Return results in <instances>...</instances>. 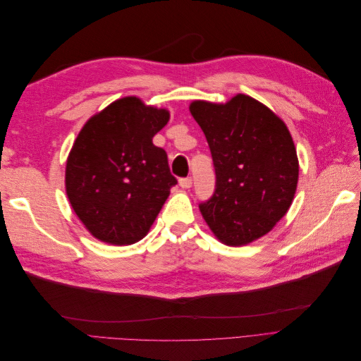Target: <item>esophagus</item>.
Wrapping results in <instances>:
<instances>
[{"mask_svg":"<svg viewBox=\"0 0 361 361\" xmlns=\"http://www.w3.org/2000/svg\"><path fill=\"white\" fill-rule=\"evenodd\" d=\"M191 185H192V179L191 178H183V179L179 180V187L183 188V190L191 188Z\"/></svg>","mask_w":361,"mask_h":361,"instance_id":"34e87169","label":"esophagus"}]
</instances>
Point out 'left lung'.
<instances>
[{
	"label": "left lung",
	"mask_w": 361,
	"mask_h": 361,
	"mask_svg": "<svg viewBox=\"0 0 361 361\" xmlns=\"http://www.w3.org/2000/svg\"><path fill=\"white\" fill-rule=\"evenodd\" d=\"M190 113L211 149L216 182L200 212L218 241L241 247L286 215L298 183V157L286 123L239 93L226 104L192 101Z\"/></svg>",
	"instance_id": "1"
}]
</instances>
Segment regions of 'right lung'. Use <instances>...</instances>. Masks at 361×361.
Returning <instances> with one entry per match:
<instances>
[{"instance_id": "obj_1", "label": "right lung", "mask_w": 361, "mask_h": 361, "mask_svg": "<svg viewBox=\"0 0 361 361\" xmlns=\"http://www.w3.org/2000/svg\"><path fill=\"white\" fill-rule=\"evenodd\" d=\"M169 118L166 108L126 96L80 130L64 183L73 212L99 241L130 245L143 239L178 183L166 150L152 141Z\"/></svg>"}]
</instances>
